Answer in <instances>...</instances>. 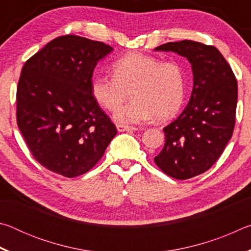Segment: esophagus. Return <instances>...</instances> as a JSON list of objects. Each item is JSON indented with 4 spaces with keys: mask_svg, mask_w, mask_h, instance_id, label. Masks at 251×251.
<instances>
[{
    "mask_svg": "<svg viewBox=\"0 0 251 251\" xmlns=\"http://www.w3.org/2000/svg\"><path fill=\"white\" fill-rule=\"evenodd\" d=\"M116 127H117L118 131H135V130H137V128H136V127H133V126H126V125L118 124Z\"/></svg>",
    "mask_w": 251,
    "mask_h": 251,
    "instance_id": "1",
    "label": "esophagus"
}]
</instances>
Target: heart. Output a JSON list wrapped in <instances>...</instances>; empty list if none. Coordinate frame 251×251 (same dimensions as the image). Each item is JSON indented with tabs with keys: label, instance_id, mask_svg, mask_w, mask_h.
<instances>
[{
	"label": "heart",
	"instance_id": "b5f03b06",
	"mask_svg": "<svg viewBox=\"0 0 251 251\" xmlns=\"http://www.w3.org/2000/svg\"><path fill=\"white\" fill-rule=\"evenodd\" d=\"M113 76L97 75L91 91L96 103L114 112L120 124H139L156 117L166 121L179 110L185 96V75L176 62L165 61L143 53H129L112 65Z\"/></svg>",
	"mask_w": 251,
	"mask_h": 251
}]
</instances>
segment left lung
<instances>
[{
    "label": "left lung",
    "instance_id": "8db88e82",
    "mask_svg": "<svg viewBox=\"0 0 251 251\" xmlns=\"http://www.w3.org/2000/svg\"><path fill=\"white\" fill-rule=\"evenodd\" d=\"M155 50L188 59L194 74L189 103L164 127L165 145L154 160L166 175L185 180L208 171L230 141L236 121V76L222 53L195 41L169 42Z\"/></svg>",
    "mask_w": 251,
    "mask_h": 251
}]
</instances>
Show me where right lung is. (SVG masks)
Listing matches in <instances>:
<instances>
[{
	"instance_id": "1",
	"label": "right lung",
	"mask_w": 251,
	"mask_h": 251,
	"mask_svg": "<svg viewBox=\"0 0 251 251\" xmlns=\"http://www.w3.org/2000/svg\"><path fill=\"white\" fill-rule=\"evenodd\" d=\"M112 46L59 36L28 58L16 91V121L34 158L67 178L95 166L117 134L92 95L93 72Z\"/></svg>"
}]
</instances>
